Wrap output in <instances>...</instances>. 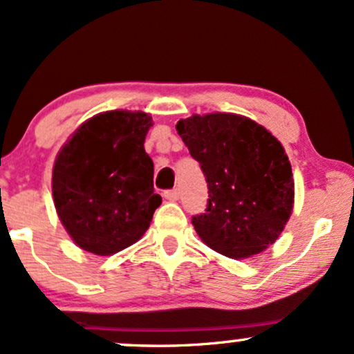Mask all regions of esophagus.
Masks as SVG:
<instances>
[{
  "instance_id": "esophagus-1",
  "label": "esophagus",
  "mask_w": 354,
  "mask_h": 354,
  "mask_svg": "<svg viewBox=\"0 0 354 354\" xmlns=\"http://www.w3.org/2000/svg\"><path fill=\"white\" fill-rule=\"evenodd\" d=\"M165 198H166V200H169V201H176V200H180V189L174 188V189H168V191H165Z\"/></svg>"
}]
</instances>
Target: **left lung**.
Masks as SVG:
<instances>
[{
  "mask_svg": "<svg viewBox=\"0 0 354 354\" xmlns=\"http://www.w3.org/2000/svg\"><path fill=\"white\" fill-rule=\"evenodd\" d=\"M178 135L208 183V205L191 219L218 253L241 259L273 245L290 219L295 183L281 143L253 120L233 113L180 120Z\"/></svg>",
  "mask_w": 354,
  "mask_h": 354,
  "instance_id": "left-lung-1",
  "label": "left lung"
}]
</instances>
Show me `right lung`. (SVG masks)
<instances>
[{
	"label": "right lung",
	"instance_id": "add662e5",
	"mask_svg": "<svg viewBox=\"0 0 354 354\" xmlns=\"http://www.w3.org/2000/svg\"><path fill=\"white\" fill-rule=\"evenodd\" d=\"M151 116L106 111L73 133L53 168V200L68 234L100 256L131 246L161 205L145 138Z\"/></svg>",
	"mask_w": 354,
	"mask_h": 354
}]
</instances>
